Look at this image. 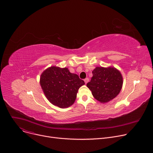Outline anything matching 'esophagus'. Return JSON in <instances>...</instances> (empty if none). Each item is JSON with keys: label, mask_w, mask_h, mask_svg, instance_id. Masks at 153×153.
<instances>
[{"label": "esophagus", "mask_w": 153, "mask_h": 153, "mask_svg": "<svg viewBox=\"0 0 153 153\" xmlns=\"http://www.w3.org/2000/svg\"><path fill=\"white\" fill-rule=\"evenodd\" d=\"M88 80H89V79H88V78H85V79H84V82H85V84L88 82Z\"/></svg>", "instance_id": "obj_1"}]
</instances>
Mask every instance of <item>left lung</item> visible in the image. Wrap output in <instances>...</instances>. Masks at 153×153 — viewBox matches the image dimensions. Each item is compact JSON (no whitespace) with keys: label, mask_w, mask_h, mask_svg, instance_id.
<instances>
[{"label":"left lung","mask_w":153,"mask_h":153,"mask_svg":"<svg viewBox=\"0 0 153 153\" xmlns=\"http://www.w3.org/2000/svg\"><path fill=\"white\" fill-rule=\"evenodd\" d=\"M92 74L93 77L87 86L96 100L101 103H106L119 94L123 79L120 73L116 68L97 67Z\"/></svg>","instance_id":"obj_1"}]
</instances>
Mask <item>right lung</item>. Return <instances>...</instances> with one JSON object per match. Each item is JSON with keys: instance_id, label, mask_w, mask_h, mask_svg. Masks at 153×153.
<instances>
[{"instance_id": "add662e5", "label": "right lung", "mask_w": 153, "mask_h": 153, "mask_svg": "<svg viewBox=\"0 0 153 153\" xmlns=\"http://www.w3.org/2000/svg\"><path fill=\"white\" fill-rule=\"evenodd\" d=\"M40 83L50 102L62 108L74 103L79 88L85 84L78 75L71 73L68 68L55 66L44 71Z\"/></svg>"}]
</instances>
